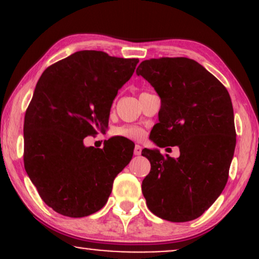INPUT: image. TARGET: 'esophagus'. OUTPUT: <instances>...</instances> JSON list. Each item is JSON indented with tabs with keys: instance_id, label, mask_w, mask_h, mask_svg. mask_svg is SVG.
Wrapping results in <instances>:
<instances>
[{
	"instance_id": "1",
	"label": "esophagus",
	"mask_w": 259,
	"mask_h": 259,
	"mask_svg": "<svg viewBox=\"0 0 259 259\" xmlns=\"http://www.w3.org/2000/svg\"><path fill=\"white\" fill-rule=\"evenodd\" d=\"M141 151H142V147L140 146V145H135V148H134V154H135V156H140V154H141Z\"/></svg>"
}]
</instances>
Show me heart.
<instances>
[{"label": "heart", "instance_id": "obj_1", "mask_svg": "<svg viewBox=\"0 0 259 259\" xmlns=\"http://www.w3.org/2000/svg\"><path fill=\"white\" fill-rule=\"evenodd\" d=\"M113 135L127 140H141L145 138L146 133H145V130L140 126L123 125L113 129Z\"/></svg>", "mask_w": 259, "mask_h": 259}]
</instances>
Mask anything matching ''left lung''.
Wrapping results in <instances>:
<instances>
[{"instance_id":"obj_1","label":"left lung","mask_w":259,"mask_h":259,"mask_svg":"<svg viewBox=\"0 0 259 259\" xmlns=\"http://www.w3.org/2000/svg\"><path fill=\"white\" fill-rule=\"evenodd\" d=\"M136 74L160 97L159 121L150 139L180 151L171 158L158 148L142 150L151 163L141 186L147 207L165 221H194L227 185L236 145L230 95L206 68L185 57L147 59Z\"/></svg>"}]
</instances>
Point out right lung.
<instances>
[{"label": "right lung", "instance_id": "1", "mask_svg": "<svg viewBox=\"0 0 259 259\" xmlns=\"http://www.w3.org/2000/svg\"><path fill=\"white\" fill-rule=\"evenodd\" d=\"M138 63L79 51L38 79L24 118V167L40 197L59 214L81 218L100 210L132 160L127 140L112 138L95 148L84 139L107 129L113 100Z\"/></svg>", "mask_w": 259, "mask_h": 259}]
</instances>
